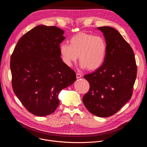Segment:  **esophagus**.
<instances>
[{
    "instance_id": "obj_1",
    "label": "esophagus",
    "mask_w": 147,
    "mask_h": 147,
    "mask_svg": "<svg viewBox=\"0 0 147 147\" xmlns=\"http://www.w3.org/2000/svg\"><path fill=\"white\" fill-rule=\"evenodd\" d=\"M76 76H77V78H81L82 77L81 74H80V73H77L76 74Z\"/></svg>"
}]
</instances>
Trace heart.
Returning a JSON list of instances; mask_svg holds the SVG:
<instances>
[{
  "instance_id": "obj_1",
  "label": "heart",
  "mask_w": 147,
  "mask_h": 147,
  "mask_svg": "<svg viewBox=\"0 0 147 147\" xmlns=\"http://www.w3.org/2000/svg\"><path fill=\"white\" fill-rule=\"evenodd\" d=\"M107 51L103 38L86 33L77 34L70 38L69 44L63 43L60 46L62 60L66 65L71 66L79 55L81 67L88 70H95L103 64Z\"/></svg>"
}]
</instances>
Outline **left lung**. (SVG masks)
<instances>
[{
  "label": "left lung",
  "mask_w": 147,
  "mask_h": 147,
  "mask_svg": "<svg viewBox=\"0 0 147 147\" xmlns=\"http://www.w3.org/2000/svg\"><path fill=\"white\" fill-rule=\"evenodd\" d=\"M98 29L105 38L107 55L99 69L84 76L90 83V90L82 101L91 113L107 117L131 99L137 68L131 46L118 31L108 26Z\"/></svg>",
  "instance_id": "left-lung-1"
}]
</instances>
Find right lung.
I'll use <instances>...</instances> for the list:
<instances>
[{"mask_svg":"<svg viewBox=\"0 0 147 147\" xmlns=\"http://www.w3.org/2000/svg\"><path fill=\"white\" fill-rule=\"evenodd\" d=\"M63 34L55 26H38L20 38L11 56L13 91L36 116L53 113L59 105V92L76 80L74 71L60 57Z\"/></svg>","mask_w":147,"mask_h":147,"instance_id":"1","label":"right lung"}]
</instances>
